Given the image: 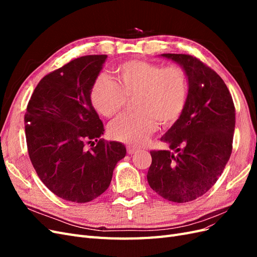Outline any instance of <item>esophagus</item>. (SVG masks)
<instances>
[{"mask_svg": "<svg viewBox=\"0 0 257 257\" xmlns=\"http://www.w3.org/2000/svg\"><path fill=\"white\" fill-rule=\"evenodd\" d=\"M126 150H127V153L128 154H135L137 151H138V149L137 148H134V147H132V146H127L126 147Z\"/></svg>", "mask_w": 257, "mask_h": 257, "instance_id": "obj_1", "label": "esophagus"}]
</instances>
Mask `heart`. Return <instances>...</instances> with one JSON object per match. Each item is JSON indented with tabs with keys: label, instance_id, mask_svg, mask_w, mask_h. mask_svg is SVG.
Returning <instances> with one entry per match:
<instances>
[{
	"label": "heart",
	"instance_id": "obj_1",
	"mask_svg": "<svg viewBox=\"0 0 257 257\" xmlns=\"http://www.w3.org/2000/svg\"><path fill=\"white\" fill-rule=\"evenodd\" d=\"M116 82L98 76L90 92L96 111L106 118L119 113L128 98H135L138 112L124 113L108 126L116 142L142 146L158 128L175 124L182 115L189 97V78L181 66L130 60L114 67Z\"/></svg>",
	"mask_w": 257,
	"mask_h": 257
}]
</instances>
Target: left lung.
Returning <instances> with one entry per match:
<instances>
[{"label":"left lung","mask_w":257,"mask_h":257,"mask_svg":"<svg viewBox=\"0 0 257 257\" xmlns=\"http://www.w3.org/2000/svg\"><path fill=\"white\" fill-rule=\"evenodd\" d=\"M189 78L185 109L161 138L174 152L152 150L147 179L160 196L188 203L203 196L222 175L230 158L236 113L230 93L212 68L190 54L164 53Z\"/></svg>","instance_id":"8db88e82"}]
</instances>
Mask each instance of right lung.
Masks as SVG:
<instances>
[{"label":"right lung","mask_w":257,"mask_h":257,"mask_svg":"<svg viewBox=\"0 0 257 257\" xmlns=\"http://www.w3.org/2000/svg\"><path fill=\"white\" fill-rule=\"evenodd\" d=\"M106 58L80 57L46 75L25 114L28 153L37 176L58 197L73 203L103 194L126 154L121 143L100 138L104 125L90 98Z\"/></svg>","instance_id":"1"}]
</instances>
